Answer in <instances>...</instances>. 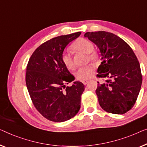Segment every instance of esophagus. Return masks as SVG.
I'll return each instance as SVG.
<instances>
[{
  "label": "esophagus",
  "instance_id": "1",
  "mask_svg": "<svg viewBox=\"0 0 147 147\" xmlns=\"http://www.w3.org/2000/svg\"><path fill=\"white\" fill-rule=\"evenodd\" d=\"M88 82H89L88 80H84V81H82V83H83V84H84V85H86Z\"/></svg>",
  "mask_w": 147,
  "mask_h": 147
}]
</instances>
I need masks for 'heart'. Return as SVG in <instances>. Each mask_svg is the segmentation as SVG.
Segmentation results:
<instances>
[{"mask_svg": "<svg viewBox=\"0 0 147 147\" xmlns=\"http://www.w3.org/2000/svg\"><path fill=\"white\" fill-rule=\"evenodd\" d=\"M71 49L74 52H80L84 54H86L87 61L96 63L99 59V55L96 51H94V49L93 43L88 39L85 38H78L74 41L71 45ZM61 59L68 69L73 70L74 69V64L72 57L71 54L68 52L63 53ZM94 73V68L92 65H86L78 69L75 73L74 76L76 79L80 80H86L90 78Z\"/></svg>", "mask_w": 147, "mask_h": 147, "instance_id": "obj_1", "label": "heart"}]
</instances>
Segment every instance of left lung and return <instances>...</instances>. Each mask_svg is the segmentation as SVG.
I'll return each instance as SVG.
<instances>
[{"mask_svg": "<svg viewBox=\"0 0 147 147\" xmlns=\"http://www.w3.org/2000/svg\"><path fill=\"white\" fill-rule=\"evenodd\" d=\"M100 49L101 65L96 94L101 108L107 112L123 114L133 108L141 90L142 75L139 61L131 47L116 35L104 31L86 32Z\"/></svg>", "mask_w": 147, "mask_h": 147, "instance_id": "left-lung-1", "label": "left lung"}]
</instances>
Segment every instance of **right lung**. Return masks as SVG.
I'll list each match as a JSON object with an SVG mask.
<instances>
[{"mask_svg":"<svg viewBox=\"0 0 147 147\" xmlns=\"http://www.w3.org/2000/svg\"><path fill=\"white\" fill-rule=\"evenodd\" d=\"M81 32L61 36L43 43L35 50L26 68V83L35 108L46 119L55 122L67 121L80 108L84 85L75 81L63 64L61 56L70 42Z\"/></svg>","mask_w":147,"mask_h":147,"instance_id":"1","label":"right lung"}]
</instances>
